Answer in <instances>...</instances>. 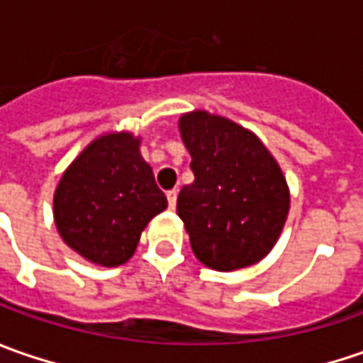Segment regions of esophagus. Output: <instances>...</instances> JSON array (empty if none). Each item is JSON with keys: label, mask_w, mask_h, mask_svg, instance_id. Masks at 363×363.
Wrapping results in <instances>:
<instances>
[{"label": "esophagus", "mask_w": 363, "mask_h": 363, "mask_svg": "<svg viewBox=\"0 0 363 363\" xmlns=\"http://www.w3.org/2000/svg\"><path fill=\"white\" fill-rule=\"evenodd\" d=\"M167 203H169L172 210H175V203H177V191H175V189L167 191Z\"/></svg>", "instance_id": "esophagus-1"}]
</instances>
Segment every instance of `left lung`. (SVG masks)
<instances>
[{
  "label": "left lung",
  "mask_w": 363,
  "mask_h": 363,
  "mask_svg": "<svg viewBox=\"0 0 363 363\" xmlns=\"http://www.w3.org/2000/svg\"><path fill=\"white\" fill-rule=\"evenodd\" d=\"M194 184L177 198L196 258L230 272L260 262L277 244L291 206L281 165L250 129L191 111L179 117Z\"/></svg>",
  "instance_id": "left-lung-1"
}]
</instances>
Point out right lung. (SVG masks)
Returning <instances> with one entry per match:
<instances>
[{"mask_svg": "<svg viewBox=\"0 0 363 363\" xmlns=\"http://www.w3.org/2000/svg\"><path fill=\"white\" fill-rule=\"evenodd\" d=\"M131 131L99 135L66 169L54 191V222L68 248L99 267L135 255L141 232L167 208Z\"/></svg>", "mask_w": 363, "mask_h": 363, "instance_id": "add662e5", "label": "right lung"}]
</instances>
